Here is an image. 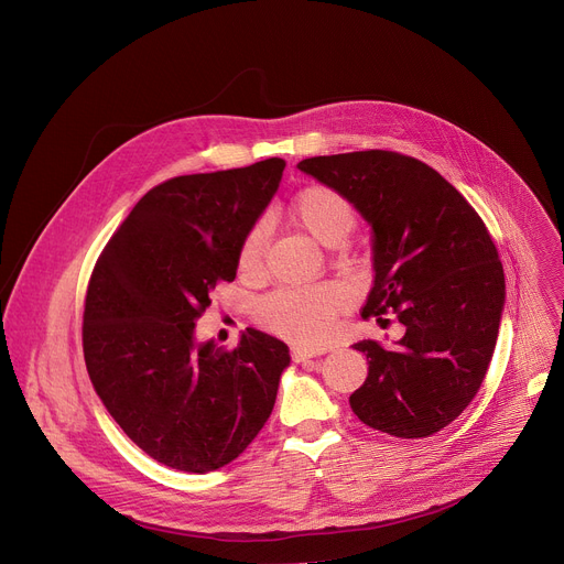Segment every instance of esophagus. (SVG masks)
Wrapping results in <instances>:
<instances>
[{
	"mask_svg": "<svg viewBox=\"0 0 564 564\" xmlns=\"http://www.w3.org/2000/svg\"><path fill=\"white\" fill-rule=\"evenodd\" d=\"M319 354H324L322 349H315V347H306V345H294L290 349V357L294 364H302V361H308V359H315L319 357Z\"/></svg>",
	"mask_w": 564,
	"mask_h": 564,
	"instance_id": "34e87169",
	"label": "esophagus"
}]
</instances>
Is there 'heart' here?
<instances>
[{
  "label": "heart",
  "mask_w": 564,
  "mask_h": 564,
  "mask_svg": "<svg viewBox=\"0 0 564 564\" xmlns=\"http://www.w3.org/2000/svg\"><path fill=\"white\" fill-rule=\"evenodd\" d=\"M292 217L313 240L324 247H338L357 226V213L351 203L336 189L311 185L294 196ZM267 253V226L258 221L242 237L237 251V267L247 276L260 274ZM347 306V294L338 285L322 283L311 288L279 290L262 304V317L270 327L300 343L317 345L336 329V317Z\"/></svg>",
  "instance_id": "1"
}]
</instances>
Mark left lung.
Wrapping results in <instances>:
<instances>
[{"mask_svg":"<svg viewBox=\"0 0 564 564\" xmlns=\"http://www.w3.org/2000/svg\"><path fill=\"white\" fill-rule=\"evenodd\" d=\"M297 169L340 192L372 226L375 283L364 317L393 311L406 329L395 349L354 345L368 377L349 395L351 411L400 438L451 425L480 391L506 306V274L485 221L446 177L409 155L359 151Z\"/></svg>","mask_w":564,"mask_h":564,"instance_id":"obj_1","label":"left lung"}]
</instances>
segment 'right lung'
Listing matches in <instances>:
<instances>
[{"label":"right lung","instance_id":"1","mask_svg":"<svg viewBox=\"0 0 564 564\" xmlns=\"http://www.w3.org/2000/svg\"><path fill=\"white\" fill-rule=\"evenodd\" d=\"M285 162L177 175L148 192L88 281L84 361L111 419L164 466L207 473L240 457L270 419L283 340L247 329L235 349L198 343L196 319L237 274L242 237Z\"/></svg>","mask_w":564,"mask_h":564}]
</instances>
